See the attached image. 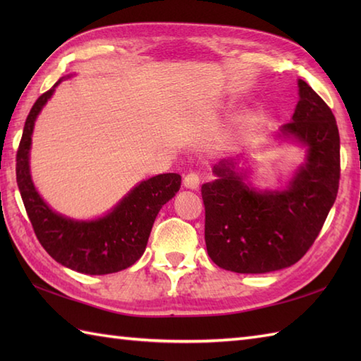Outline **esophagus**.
I'll list each match as a JSON object with an SVG mask.
<instances>
[{
  "label": "esophagus",
  "mask_w": 361,
  "mask_h": 361,
  "mask_svg": "<svg viewBox=\"0 0 361 361\" xmlns=\"http://www.w3.org/2000/svg\"><path fill=\"white\" fill-rule=\"evenodd\" d=\"M183 185H185L188 189H198L200 188V175L195 173V172H190L185 176V180H183Z\"/></svg>",
  "instance_id": "34e87169"
}]
</instances>
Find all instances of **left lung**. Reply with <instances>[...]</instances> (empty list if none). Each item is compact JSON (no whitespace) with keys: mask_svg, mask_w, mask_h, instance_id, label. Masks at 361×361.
I'll list each match as a JSON object with an SVG mask.
<instances>
[{"mask_svg":"<svg viewBox=\"0 0 361 361\" xmlns=\"http://www.w3.org/2000/svg\"><path fill=\"white\" fill-rule=\"evenodd\" d=\"M299 101L278 136L305 147V159L283 190L247 183L235 159L214 166L202 186L204 242L212 262L245 274L296 264L315 242L340 185V133L332 110L299 79Z\"/></svg>","mask_w":361,"mask_h":361,"instance_id":"1","label":"left lung"}]
</instances>
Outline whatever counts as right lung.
Listing matches in <instances>:
<instances>
[{
	"instance_id": "1",
	"label": "right lung",
	"mask_w": 361,
	"mask_h": 361,
	"mask_svg": "<svg viewBox=\"0 0 361 361\" xmlns=\"http://www.w3.org/2000/svg\"><path fill=\"white\" fill-rule=\"evenodd\" d=\"M37 99L30 109L17 152V185L35 235L59 264L85 274H109L132 267L140 259L159 209L181 186L178 173H161L141 181L104 217L74 220L52 211L34 186L29 167L34 124L62 80Z\"/></svg>"
}]
</instances>
